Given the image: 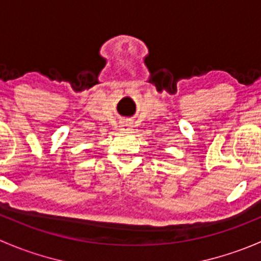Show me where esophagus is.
Masks as SVG:
<instances>
[{
  "mask_svg": "<svg viewBox=\"0 0 261 261\" xmlns=\"http://www.w3.org/2000/svg\"><path fill=\"white\" fill-rule=\"evenodd\" d=\"M121 130L128 131L130 130V125H128V123H122V125H121Z\"/></svg>",
  "mask_w": 261,
  "mask_h": 261,
  "instance_id": "1",
  "label": "esophagus"
}]
</instances>
